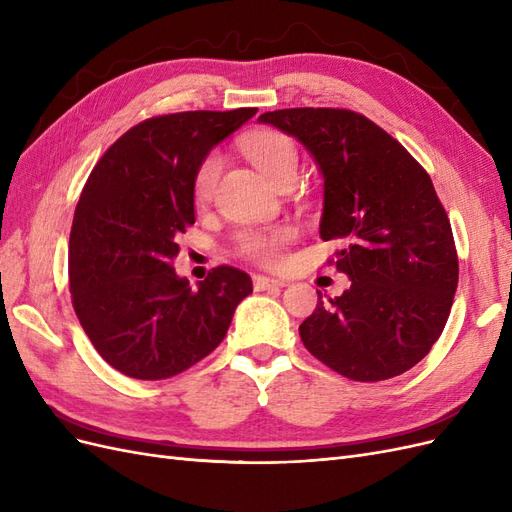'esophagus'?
<instances>
[{
    "label": "esophagus",
    "mask_w": 512,
    "mask_h": 512,
    "mask_svg": "<svg viewBox=\"0 0 512 512\" xmlns=\"http://www.w3.org/2000/svg\"><path fill=\"white\" fill-rule=\"evenodd\" d=\"M284 286H286L284 280H275V277H267V275H254L256 290H280Z\"/></svg>",
    "instance_id": "34e87169"
}]
</instances>
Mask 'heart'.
<instances>
[{
  "label": "heart",
  "instance_id": "b5f03b06",
  "mask_svg": "<svg viewBox=\"0 0 512 512\" xmlns=\"http://www.w3.org/2000/svg\"><path fill=\"white\" fill-rule=\"evenodd\" d=\"M243 149L247 158L265 175L271 183H277L286 175H297V147L282 132H254L245 138ZM222 168L220 153L211 151L209 156L200 160L194 173V194L198 198H207L218 181ZM292 239V230L286 226L262 228V230H243L237 237V254L256 262L262 267H277L282 262L284 247Z\"/></svg>",
  "mask_w": 512,
  "mask_h": 512
}]
</instances>
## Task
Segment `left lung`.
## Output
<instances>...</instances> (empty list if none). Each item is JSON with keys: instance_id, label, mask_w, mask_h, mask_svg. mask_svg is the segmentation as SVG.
Wrapping results in <instances>:
<instances>
[{"instance_id": "left-lung-1", "label": "left lung", "mask_w": 512, "mask_h": 512, "mask_svg": "<svg viewBox=\"0 0 512 512\" xmlns=\"http://www.w3.org/2000/svg\"><path fill=\"white\" fill-rule=\"evenodd\" d=\"M258 121L312 153L324 179L320 237L344 243L335 267L350 288L303 320L305 348L350 380L404 374L438 342L459 280L451 222L425 168L348 108H282Z\"/></svg>"}]
</instances>
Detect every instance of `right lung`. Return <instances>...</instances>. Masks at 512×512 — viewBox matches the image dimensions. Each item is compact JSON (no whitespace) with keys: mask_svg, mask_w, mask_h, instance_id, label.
<instances>
[{"mask_svg":"<svg viewBox=\"0 0 512 512\" xmlns=\"http://www.w3.org/2000/svg\"><path fill=\"white\" fill-rule=\"evenodd\" d=\"M258 108L151 117L106 149L74 211V312L102 359L136 380H166L222 344L250 275L215 267L179 277L177 237L194 224V173Z\"/></svg>","mask_w":512,"mask_h":512,"instance_id":"right-lung-1","label":"right lung"}]
</instances>
